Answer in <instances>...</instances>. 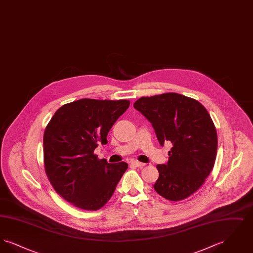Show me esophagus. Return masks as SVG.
<instances>
[{
  "label": "esophagus",
  "instance_id": "esophagus-1",
  "mask_svg": "<svg viewBox=\"0 0 253 253\" xmlns=\"http://www.w3.org/2000/svg\"><path fill=\"white\" fill-rule=\"evenodd\" d=\"M131 165L134 166V167H138V168H142L143 166H145L144 163L139 162V161H136V160H132V161H131Z\"/></svg>",
  "mask_w": 253,
  "mask_h": 253
}]
</instances>
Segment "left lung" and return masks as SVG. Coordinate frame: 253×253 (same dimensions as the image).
Instances as JSON below:
<instances>
[{"mask_svg": "<svg viewBox=\"0 0 253 253\" xmlns=\"http://www.w3.org/2000/svg\"><path fill=\"white\" fill-rule=\"evenodd\" d=\"M133 107L152 123L161 146L172 145L167 164L157 166L155 190L170 201L189 197L203 185L216 158V129L207 109L176 93L143 96Z\"/></svg>", "mask_w": 253, "mask_h": 253, "instance_id": "obj_1", "label": "left lung"}]
</instances>
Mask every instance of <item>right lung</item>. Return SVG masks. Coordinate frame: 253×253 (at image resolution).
Segmentation results:
<instances>
[{
	"instance_id": "add662e5",
	"label": "right lung",
	"mask_w": 253,
	"mask_h": 253,
	"mask_svg": "<svg viewBox=\"0 0 253 253\" xmlns=\"http://www.w3.org/2000/svg\"><path fill=\"white\" fill-rule=\"evenodd\" d=\"M130 101L83 98L61 106L43 134L44 168L55 191L74 206L96 211L108 202L128 168L97 159L94 151L107 143L112 126Z\"/></svg>"
}]
</instances>
